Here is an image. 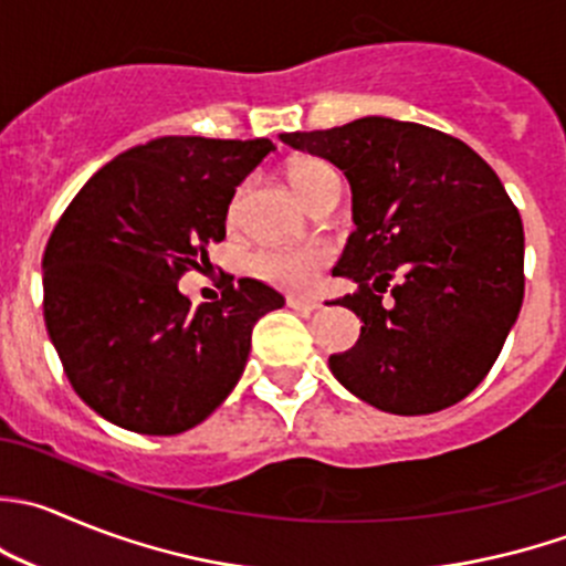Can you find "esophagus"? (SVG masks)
I'll use <instances>...</instances> for the list:
<instances>
[{
  "mask_svg": "<svg viewBox=\"0 0 566 566\" xmlns=\"http://www.w3.org/2000/svg\"><path fill=\"white\" fill-rule=\"evenodd\" d=\"M287 306L295 312H315L321 310V301L317 298H301V295H287Z\"/></svg>",
  "mask_w": 566,
  "mask_h": 566,
  "instance_id": "obj_1",
  "label": "esophagus"
}]
</instances>
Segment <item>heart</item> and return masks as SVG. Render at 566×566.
Here are the masks:
<instances>
[{"label": "heart", "instance_id": "1", "mask_svg": "<svg viewBox=\"0 0 566 566\" xmlns=\"http://www.w3.org/2000/svg\"><path fill=\"white\" fill-rule=\"evenodd\" d=\"M290 185L298 190L301 199L312 207V201L321 193H326L332 185H339L337 171L332 166L321 160H295L293 166L287 168ZM243 193L240 188L238 196L232 199V207H229V218L240 216V207H243ZM332 260V249L328 245H295V249H265L256 251L254 260H251V268L260 279L265 282L279 284V287L287 290H306L315 284L317 273L328 265Z\"/></svg>", "mask_w": 566, "mask_h": 566}]
</instances>
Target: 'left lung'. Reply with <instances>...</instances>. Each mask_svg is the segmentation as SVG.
I'll return each instance as SVG.
<instances>
[{"mask_svg":"<svg viewBox=\"0 0 566 566\" xmlns=\"http://www.w3.org/2000/svg\"><path fill=\"white\" fill-rule=\"evenodd\" d=\"M279 137L337 166L354 193L356 229L334 276L356 282L337 304L365 326L328 356L334 378L392 415L468 398L525 293L523 221L497 174L459 137L381 115Z\"/></svg>","mask_w":566,"mask_h":566,"instance_id":"8db88e82","label":"left lung"}]
</instances>
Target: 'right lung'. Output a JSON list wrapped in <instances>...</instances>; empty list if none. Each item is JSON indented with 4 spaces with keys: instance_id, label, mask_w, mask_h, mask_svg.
<instances>
[{
    "instance_id": "right-lung-1",
    "label": "right lung",
    "mask_w": 566,
    "mask_h": 566,
    "mask_svg": "<svg viewBox=\"0 0 566 566\" xmlns=\"http://www.w3.org/2000/svg\"><path fill=\"white\" fill-rule=\"evenodd\" d=\"M268 137L168 135L98 168L43 251V321L74 392L126 431L193 429L243 376L254 323L284 298L238 279L212 304L179 293L185 271L227 238L238 185Z\"/></svg>"
}]
</instances>
